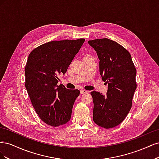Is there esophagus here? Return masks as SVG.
<instances>
[{
	"mask_svg": "<svg viewBox=\"0 0 159 159\" xmlns=\"http://www.w3.org/2000/svg\"><path fill=\"white\" fill-rule=\"evenodd\" d=\"M80 92L81 93H88V91L85 90V89H81Z\"/></svg>",
	"mask_w": 159,
	"mask_h": 159,
	"instance_id": "1",
	"label": "esophagus"
}]
</instances>
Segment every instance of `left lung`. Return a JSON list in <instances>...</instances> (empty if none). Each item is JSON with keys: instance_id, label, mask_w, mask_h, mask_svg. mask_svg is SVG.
I'll return each instance as SVG.
<instances>
[{"instance_id": "obj_1", "label": "left lung", "mask_w": 159, "mask_h": 159, "mask_svg": "<svg viewBox=\"0 0 159 159\" xmlns=\"http://www.w3.org/2000/svg\"><path fill=\"white\" fill-rule=\"evenodd\" d=\"M99 60V73L108 84L105 95L98 91L91 95L93 102V121L105 129L117 126L132 107L137 88V70L130 53L117 42L108 38L89 40Z\"/></svg>"}]
</instances>
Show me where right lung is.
<instances>
[{
    "label": "right lung",
    "mask_w": 159,
    "mask_h": 159,
    "mask_svg": "<svg viewBox=\"0 0 159 159\" xmlns=\"http://www.w3.org/2000/svg\"><path fill=\"white\" fill-rule=\"evenodd\" d=\"M84 42V38L52 41L38 46L28 56L25 87L36 113L50 126L62 125L71 118L80 91L57 85V75L66 73Z\"/></svg>",
    "instance_id": "right-lung-1"
}]
</instances>
